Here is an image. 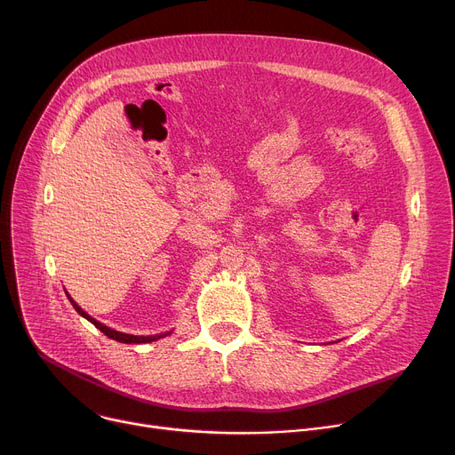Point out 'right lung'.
Returning <instances> with one entry per match:
<instances>
[{
  "label": "right lung",
  "instance_id": "1",
  "mask_svg": "<svg viewBox=\"0 0 455 455\" xmlns=\"http://www.w3.org/2000/svg\"><path fill=\"white\" fill-rule=\"evenodd\" d=\"M68 298H69V301L73 304V307L84 316V318H87L91 323H93L97 329H100L106 337H109L111 340H116V342H123V344H146V342H154V340H157V339H163L164 335H157V337H135V335H126V332H118V331H113V329H109V327H106L104 323H100V322H97L95 318H91L87 313H84L75 301L71 299V296L68 294Z\"/></svg>",
  "mask_w": 455,
  "mask_h": 455
}]
</instances>
